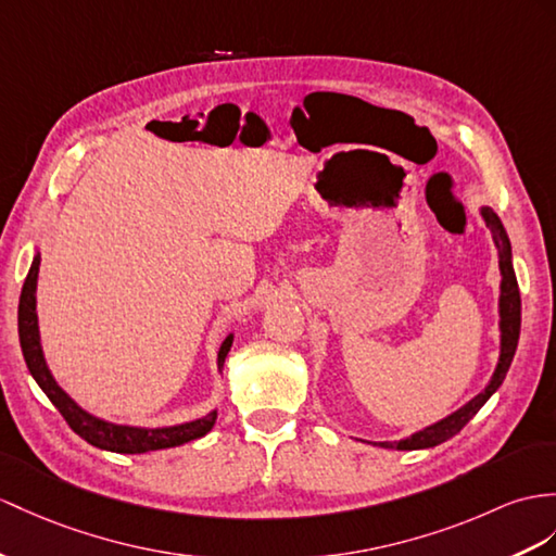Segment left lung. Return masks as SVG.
<instances>
[{"label": "left lung", "mask_w": 556, "mask_h": 556, "mask_svg": "<svg viewBox=\"0 0 556 556\" xmlns=\"http://www.w3.org/2000/svg\"><path fill=\"white\" fill-rule=\"evenodd\" d=\"M481 216H483L485 226H489L493 233L497 254H500V276H503V282H500V358H497L491 382L485 384L481 394L473 396L469 403L463 405V408L451 413L448 417L439 419V422L419 429V431H415V434L405 437L401 441H377L375 445H382V448H396V451L434 448V445L453 439L457 431L463 429L469 419L481 410V405L495 394L500 384H503V380H505V375H507L511 358H514V351H517V344H519L521 296H519L517 276H514L511 245H509V238L505 233V226L497 219V214L491 207H481Z\"/></svg>", "instance_id": "left-lung-1"}]
</instances>
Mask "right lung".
Listing matches in <instances>:
<instances>
[{
    "label": "right lung",
    "instance_id": "right-lung-1",
    "mask_svg": "<svg viewBox=\"0 0 556 556\" xmlns=\"http://www.w3.org/2000/svg\"><path fill=\"white\" fill-rule=\"evenodd\" d=\"M37 276H39V252L30 264L28 278L23 282L21 290V302H18V337H21V349L23 358L28 363V370L35 377L39 389L45 391L49 401L56 405V410L63 415V419L77 437H83L87 443L97 445L101 451L111 453H148V451H162V448H174V445H184L193 439L205 437L207 431L216 422V410L202 415L191 422H181L174 427H129V425H115L101 419L97 415L87 413L85 408L65 394L53 380V375L47 365L42 342H39V325H37ZM233 334H228L219 346V354H216V365L219 370L224 368V361L231 351Z\"/></svg>",
    "mask_w": 556,
    "mask_h": 556
}]
</instances>
